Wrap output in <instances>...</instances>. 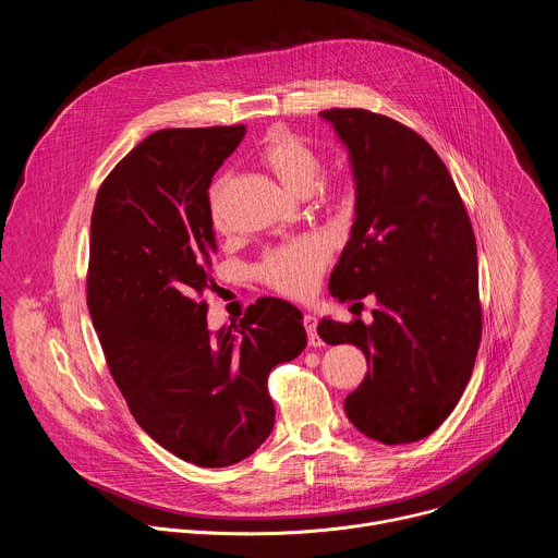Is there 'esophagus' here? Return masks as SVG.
<instances>
[{
  "label": "esophagus",
  "mask_w": 558,
  "mask_h": 558,
  "mask_svg": "<svg viewBox=\"0 0 558 558\" xmlns=\"http://www.w3.org/2000/svg\"><path fill=\"white\" fill-rule=\"evenodd\" d=\"M304 329H306V336H308V344L311 347H320L323 344V340H320V336H317V320H315V315H311V313H306L304 315Z\"/></svg>",
  "instance_id": "esophagus-1"
}]
</instances>
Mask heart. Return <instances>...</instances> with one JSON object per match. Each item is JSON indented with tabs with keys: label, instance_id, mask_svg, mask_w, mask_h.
<instances>
[{
	"label": "heart",
	"instance_id": "heart-1",
	"mask_svg": "<svg viewBox=\"0 0 558 558\" xmlns=\"http://www.w3.org/2000/svg\"><path fill=\"white\" fill-rule=\"evenodd\" d=\"M260 161L276 174V179L293 194H306L317 177H320L323 161L317 151L306 145L302 138L276 132L267 138L265 147L260 149ZM227 190V179H218L209 190V214L216 227L222 225V196ZM325 198L329 201H344L347 187L342 181H329L323 190ZM331 256V247L320 235H306L298 238L293 243L280 245L271 250L260 267V278L276 289L278 293L304 298L317 284V278L325 271Z\"/></svg>",
	"mask_w": 558,
	"mask_h": 558
}]
</instances>
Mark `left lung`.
Listing matches in <instances>:
<instances>
[{
	"label": "left lung",
	"mask_w": 558,
	"mask_h": 558,
	"mask_svg": "<svg viewBox=\"0 0 558 558\" xmlns=\"http://www.w3.org/2000/svg\"><path fill=\"white\" fill-rule=\"evenodd\" d=\"M320 117L349 149L355 179L351 241L329 291L340 302L373 295L377 306L371 325L325 317L317 336L366 355L368 373L344 400L351 424L388 446L420 441L457 407L482 342L472 225L415 130L360 108Z\"/></svg>",
	"instance_id": "8db88e82"
}]
</instances>
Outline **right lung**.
Here are the masks:
<instances>
[{"instance_id":"obj_1","label":"right lung","mask_w":558,"mask_h":558,"mask_svg":"<svg viewBox=\"0 0 558 558\" xmlns=\"http://www.w3.org/2000/svg\"><path fill=\"white\" fill-rule=\"evenodd\" d=\"M243 136L245 125L149 134L101 183L90 222L88 308L112 379L156 444L203 468L243 461L269 437L267 377L306 347L302 313L280 298L207 329V190Z\"/></svg>"}]
</instances>
